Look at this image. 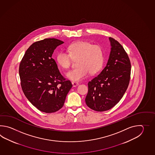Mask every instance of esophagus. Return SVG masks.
<instances>
[{"label": "esophagus", "mask_w": 155, "mask_h": 155, "mask_svg": "<svg viewBox=\"0 0 155 155\" xmlns=\"http://www.w3.org/2000/svg\"><path fill=\"white\" fill-rule=\"evenodd\" d=\"M72 84L74 87H76L77 86L79 85V83L76 82H72Z\"/></svg>", "instance_id": "esophagus-1"}]
</instances>
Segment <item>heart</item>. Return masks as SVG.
I'll return each mask as SVG.
<instances>
[{"label":"heart","instance_id":"heart-1","mask_svg":"<svg viewBox=\"0 0 155 155\" xmlns=\"http://www.w3.org/2000/svg\"><path fill=\"white\" fill-rule=\"evenodd\" d=\"M68 53L60 51L56 54V61L63 69L71 66L73 60L76 61V68L66 74L68 79L78 82L87 76L88 73H98L104 63V51L100 45H93L87 41H79L70 44L68 48Z\"/></svg>","mask_w":155,"mask_h":155}]
</instances>
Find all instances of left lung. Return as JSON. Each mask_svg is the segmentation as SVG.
<instances>
[{
	"label": "left lung",
	"mask_w": 155,
	"mask_h": 155,
	"mask_svg": "<svg viewBox=\"0 0 155 155\" xmlns=\"http://www.w3.org/2000/svg\"><path fill=\"white\" fill-rule=\"evenodd\" d=\"M111 51L105 68L88 83L86 104L96 111H105L115 106L125 93L131 75V63L122 45L109 38Z\"/></svg>",
	"instance_id": "obj_1"
}]
</instances>
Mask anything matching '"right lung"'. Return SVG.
<instances>
[{
  "label": "right lung",
  "mask_w": 155,
  "mask_h": 155,
  "mask_svg": "<svg viewBox=\"0 0 155 155\" xmlns=\"http://www.w3.org/2000/svg\"><path fill=\"white\" fill-rule=\"evenodd\" d=\"M63 41L48 38L36 41L27 49L19 65L21 86L33 105L42 112L61 109L72 87L60 73L52 55Z\"/></svg>",
  "instance_id": "right-lung-1"
}]
</instances>
